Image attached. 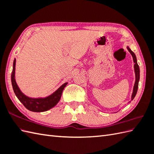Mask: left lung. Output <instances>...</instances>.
<instances>
[{"mask_svg":"<svg viewBox=\"0 0 154 154\" xmlns=\"http://www.w3.org/2000/svg\"><path fill=\"white\" fill-rule=\"evenodd\" d=\"M130 53V54L132 55V56L133 57V61H134V73H135V83H134V85L133 87V90H132V93L131 95V100L130 101L129 103L131 102V101L134 99V97L136 96V94L137 93V91H138V83L140 81V68L138 65V63H137V58L135 54L130 50V48L127 46L126 47Z\"/></svg>","mask_w":154,"mask_h":154,"instance_id":"left-lung-1","label":"left lung"}]
</instances>
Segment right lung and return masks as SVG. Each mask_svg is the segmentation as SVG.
Listing matches in <instances>:
<instances>
[{"instance_id":"obj_1","label":"right lung","mask_w":154,"mask_h":154,"mask_svg":"<svg viewBox=\"0 0 154 154\" xmlns=\"http://www.w3.org/2000/svg\"><path fill=\"white\" fill-rule=\"evenodd\" d=\"M16 61V59H14V62H13V69L11 75L12 85L16 96L23 104V105L28 110L36 112L47 111L56 105L61 99L64 88L66 87L68 83H65L61 87H59L56 91H54L53 93L45 97L34 98L28 97L22 92V91L20 89L17 83H16L15 79Z\"/></svg>"}]
</instances>
